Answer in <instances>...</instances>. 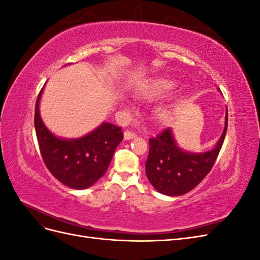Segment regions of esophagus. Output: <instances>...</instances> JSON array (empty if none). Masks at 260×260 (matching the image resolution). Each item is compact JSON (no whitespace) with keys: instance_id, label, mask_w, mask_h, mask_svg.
<instances>
[{"instance_id":"34e87169","label":"esophagus","mask_w":260,"mask_h":260,"mask_svg":"<svg viewBox=\"0 0 260 260\" xmlns=\"http://www.w3.org/2000/svg\"><path fill=\"white\" fill-rule=\"evenodd\" d=\"M137 137V135L136 133H133V132H131V131H128V130H125L124 132H123V139L125 140V141H129V140H132V139H135Z\"/></svg>"}]
</instances>
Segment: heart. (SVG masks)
<instances>
[{"label":"heart","instance_id":"b5f03b06","mask_svg":"<svg viewBox=\"0 0 260 260\" xmlns=\"http://www.w3.org/2000/svg\"><path fill=\"white\" fill-rule=\"evenodd\" d=\"M177 83L168 79H158L151 82L145 86V89L142 90V95L146 100H156L165 94L170 93L172 90H175ZM172 116V113L168 108H161L158 112V117L161 121H168Z\"/></svg>","mask_w":260,"mask_h":260}]
</instances>
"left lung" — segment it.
<instances>
[{"label":"left lung","mask_w":260,"mask_h":260,"mask_svg":"<svg viewBox=\"0 0 260 260\" xmlns=\"http://www.w3.org/2000/svg\"><path fill=\"white\" fill-rule=\"evenodd\" d=\"M226 129L228 108L222 135L215 147L207 152L192 153L179 147L171 128L149 139L145 174L155 190L168 196L183 195L193 190L214 166L222 147Z\"/></svg>","instance_id":"8db88e82"}]
</instances>
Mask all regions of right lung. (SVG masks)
<instances>
[{"label":"right lung","instance_id":"right-lung-1","mask_svg":"<svg viewBox=\"0 0 260 260\" xmlns=\"http://www.w3.org/2000/svg\"><path fill=\"white\" fill-rule=\"evenodd\" d=\"M43 89L44 86L36 103L35 128L45 166L60 183L75 190H84L106 172L116 147L123 139L121 128L103 122L80 138L56 137L46 128L40 115L39 105Z\"/></svg>","mask_w":260,"mask_h":260}]
</instances>
